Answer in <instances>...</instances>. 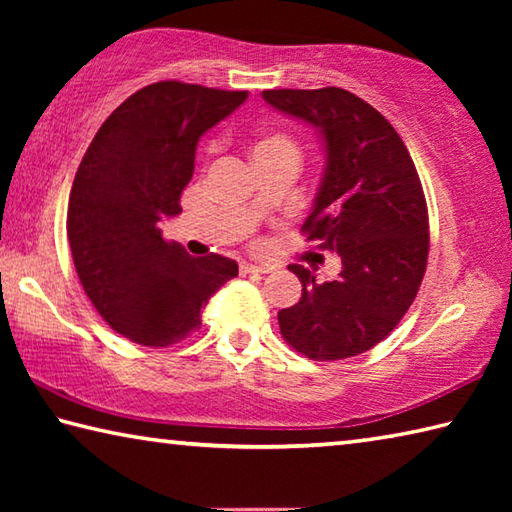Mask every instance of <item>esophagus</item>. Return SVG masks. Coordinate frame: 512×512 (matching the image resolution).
Here are the masks:
<instances>
[{"mask_svg":"<svg viewBox=\"0 0 512 512\" xmlns=\"http://www.w3.org/2000/svg\"><path fill=\"white\" fill-rule=\"evenodd\" d=\"M239 271L246 275V273H268V271H273V268L266 266V264H248V262H241Z\"/></svg>","mask_w":512,"mask_h":512,"instance_id":"1","label":"esophagus"}]
</instances>
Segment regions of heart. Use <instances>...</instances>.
Masks as SVG:
<instances>
[{
	"mask_svg": "<svg viewBox=\"0 0 512 512\" xmlns=\"http://www.w3.org/2000/svg\"><path fill=\"white\" fill-rule=\"evenodd\" d=\"M277 153L298 155V146L289 135H282V133L262 135V137H257L255 144H253V160L255 162L264 160V158H271V155H277Z\"/></svg>",
	"mask_w": 512,
	"mask_h": 512,
	"instance_id": "1",
	"label": "heart"
}]
</instances>
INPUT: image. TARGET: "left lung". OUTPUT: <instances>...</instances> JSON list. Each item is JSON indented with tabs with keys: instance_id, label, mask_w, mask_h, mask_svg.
<instances>
[{
	"instance_id": "left-lung-1",
	"label": "left lung",
	"mask_w": 512,
	"mask_h": 512,
	"mask_svg": "<svg viewBox=\"0 0 512 512\" xmlns=\"http://www.w3.org/2000/svg\"><path fill=\"white\" fill-rule=\"evenodd\" d=\"M275 110L307 121L325 144V171L302 223L320 250L339 253L332 282L300 264L298 305L277 314L293 350L339 361L370 350L400 323L418 296L429 255L427 201L402 137L388 119L341 88L266 90Z\"/></svg>"
}]
</instances>
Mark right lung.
<instances>
[{
	"label": "right lung",
	"mask_w": 512,
	"mask_h": 512,
	"mask_svg": "<svg viewBox=\"0 0 512 512\" xmlns=\"http://www.w3.org/2000/svg\"><path fill=\"white\" fill-rule=\"evenodd\" d=\"M248 92L160 81L131 94L103 121L76 171L67 237L85 293L133 343L167 348L201 327L235 259L192 257L164 241L160 223L183 212L196 144Z\"/></svg>",
	"instance_id": "right-lung-1"
}]
</instances>
